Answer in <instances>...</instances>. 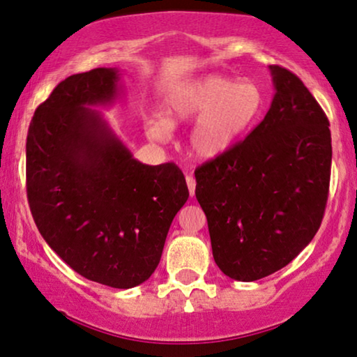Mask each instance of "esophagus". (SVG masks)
<instances>
[{
  "instance_id": "esophagus-1",
  "label": "esophagus",
  "mask_w": 357,
  "mask_h": 357,
  "mask_svg": "<svg viewBox=\"0 0 357 357\" xmlns=\"http://www.w3.org/2000/svg\"><path fill=\"white\" fill-rule=\"evenodd\" d=\"M185 183H188V189H189L190 197H194V195H195V178L190 176V174H188V176H185Z\"/></svg>"
}]
</instances>
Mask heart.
Here are the masks:
<instances>
[{
    "label": "heart",
    "mask_w": 357,
    "mask_h": 357,
    "mask_svg": "<svg viewBox=\"0 0 357 357\" xmlns=\"http://www.w3.org/2000/svg\"><path fill=\"white\" fill-rule=\"evenodd\" d=\"M267 93L257 80L207 74L183 82L165 105V119L147 124L153 142H167L172 128L192 121L188 152L199 162H213L233 150L262 119Z\"/></svg>",
    "instance_id": "1"
}]
</instances>
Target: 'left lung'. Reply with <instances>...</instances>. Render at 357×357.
<instances>
[{
  "instance_id": "left-lung-1",
  "label": "left lung",
  "mask_w": 357,
  "mask_h": 357,
  "mask_svg": "<svg viewBox=\"0 0 357 357\" xmlns=\"http://www.w3.org/2000/svg\"><path fill=\"white\" fill-rule=\"evenodd\" d=\"M275 97L248 137L195 169L213 259L227 277L255 281L283 268L320 228L327 207V114L296 74L270 66Z\"/></svg>"
}]
</instances>
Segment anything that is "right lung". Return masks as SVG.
Wrapping results in <instances>:
<instances>
[{"label":"right lung","instance_id":"right-lung-1","mask_svg":"<svg viewBox=\"0 0 357 357\" xmlns=\"http://www.w3.org/2000/svg\"><path fill=\"white\" fill-rule=\"evenodd\" d=\"M119 73L97 68L59 82L30 121L27 199L50 248L84 278L134 288L155 272L168 229L189 197L174 163L132 158L97 109Z\"/></svg>","mask_w":357,"mask_h":357}]
</instances>
